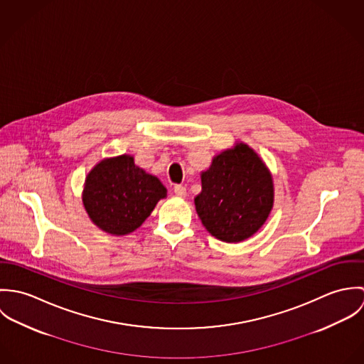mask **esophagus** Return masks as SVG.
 Returning <instances> with one entry per match:
<instances>
[{"label": "esophagus", "mask_w": 364, "mask_h": 364, "mask_svg": "<svg viewBox=\"0 0 364 364\" xmlns=\"http://www.w3.org/2000/svg\"><path fill=\"white\" fill-rule=\"evenodd\" d=\"M173 192H175V195L179 196V198H185V196H186V188L182 186V185H175V186H173Z\"/></svg>", "instance_id": "1"}]
</instances>
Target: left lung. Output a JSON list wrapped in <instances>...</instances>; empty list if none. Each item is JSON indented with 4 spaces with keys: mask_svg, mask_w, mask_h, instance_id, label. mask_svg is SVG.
<instances>
[{
    "mask_svg": "<svg viewBox=\"0 0 364 364\" xmlns=\"http://www.w3.org/2000/svg\"><path fill=\"white\" fill-rule=\"evenodd\" d=\"M196 211L208 232L225 242L254 235L273 206V183L259 156L237 144L215 156L202 173Z\"/></svg>",
    "mask_w": 364,
    "mask_h": 364,
    "instance_id": "8db88e82",
    "label": "left lung"
}]
</instances>
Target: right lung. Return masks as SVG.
<instances>
[{"instance_id": "1", "label": "right lung", "mask_w": 364, "mask_h": 364, "mask_svg": "<svg viewBox=\"0 0 364 364\" xmlns=\"http://www.w3.org/2000/svg\"><path fill=\"white\" fill-rule=\"evenodd\" d=\"M166 189L159 179L134 165L133 156L101 161L87 176L84 206L106 232L124 235L139 228Z\"/></svg>"}]
</instances>
